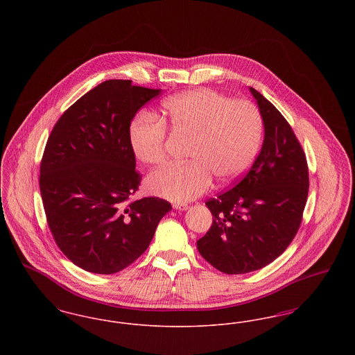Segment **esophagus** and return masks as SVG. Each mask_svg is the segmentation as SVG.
<instances>
[{"label":"esophagus","instance_id":"obj_1","mask_svg":"<svg viewBox=\"0 0 355 355\" xmlns=\"http://www.w3.org/2000/svg\"><path fill=\"white\" fill-rule=\"evenodd\" d=\"M173 207H174L175 210H187V209H189V206L185 205V203H174Z\"/></svg>","mask_w":355,"mask_h":355}]
</instances>
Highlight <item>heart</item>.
<instances>
[{"instance_id": "heart-1", "label": "heart", "mask_w": 355, "mask_h": 355, "mask_svg": "<svg viewBox=\"0 0 355 355\" xmlns=\"http://www.w3.org/2000/svg\"><path fill=\"white\" fill-rule=\"evenodd\" d=\"M164 119L152 113L137 116L129 130L135 157L148 165L166 161V123L191 135L186 164L153 171L148 190L174 202H187L209 190L213 174L232 181L249 168L262 137V117L248 100H230L211 89H193L162 102Z\"/></svg>"}]
</instances>
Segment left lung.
I'll return each instance as SVG.
<instances>
[{"label": "left lung", "mask_w": 355, "mask_h": 355, "mask_svg": "<svg viewBox=\"0 0 355 355\" xmlns=\"http://www.w3.org/2000/svg\"><path fill=\"white\" fill-rule=\"evenodd\" d=\"M265 138L250 170L206 206L213 214L198 252L217 270H259L286 250L297 234L309 193L304 149L278 109L250 87Z\"/></svg>", "instance_id": "8db88e82"}]
</instances>
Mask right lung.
<instances>
[{
	"label": "right lung",
	"instance_id": "add662e5",
	"mask_svg": "<svg viewBox=\"0 0 355 355\" xmlns=\"http://www.w3.org/2000/svg\"><path fill=\"white\" fill-rule=\"evenodd\" d=\"M159 89L109 80L74 102L54 125L40 168L48 225L61 252L96 274L123 270L142 255L171 205L132 200L141 175L129 139L137 112Z\"/></svg>",
	"mask_w": 355,
	"mask_h": 355
}]
</instances>
